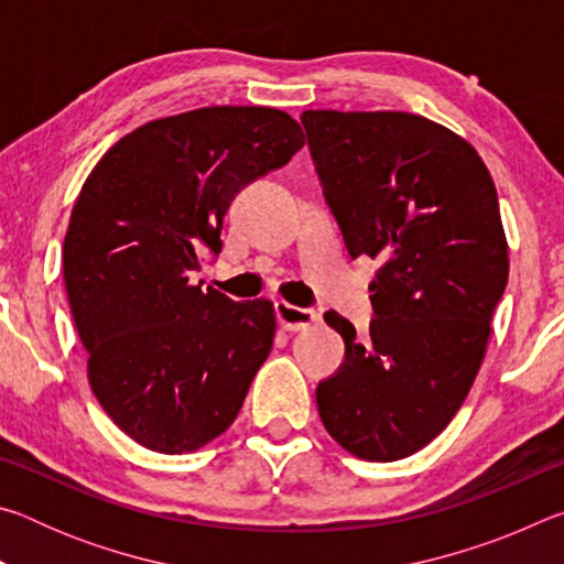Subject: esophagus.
<instances>
[{
	"label": "esophagus",
	"mask_w": 564,
	"mask_h": 564,
	"mask_svg": "<svg viewBox=\"0 0 564 564\" xmlns=\"http://www.w3.org/2000/svg\"><path fill=\"white\" fill-rule=\"evenodd\" d=\"M275 316H279V323L283 330H305L308 326H313V323L318 321V313L311 311V308H299V305H291L285 301H279L275 303Z\"/></svg>",
	"instance_id": "1"
}]
</instances>
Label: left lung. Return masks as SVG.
I'll list each match as a JSON object with an SVG mask.
<instances>
[{
    "label": "left lung",
    "instance_id": "obj_1",
    "mask_svg": "<svg viewBox=\"0 0 564 564\" xmlns=\"http://www.w3.org/2000/svg\"><path fill=\"white\" fill-rule=\"evenodd\" d=\"M301 121L348 253L380 261L368 338L323 316L346 362L318 386V413L350 455L393 463L445 431L480 370L510 271L498 191L463 137L417 113Z\"/></svg>",
    "mask_w": 564,
    "mask_h": 564
}]
</instances>
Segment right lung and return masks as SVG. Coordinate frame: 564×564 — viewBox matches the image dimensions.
Masks as SVG:
<instances>
[{"mask_svg": "<svg viewBox=\"0 0 564 564\" xmlns=\"http://www.w3.org/2000/svg\"><path fill=\"white\" fill-rule=\"evenodd\" d=\"M305 144L269 107H204L149 121L91 169L64 238V283L94 395L131 441L194 453L234 423L269 358L275 311L191 285L221 253L224 216Z\"/></svg>", "mask_w": 564, "mask_h": 564, "instance_id": "1", "label": "right lung"}]
</instances>
